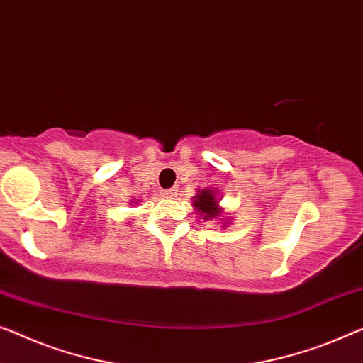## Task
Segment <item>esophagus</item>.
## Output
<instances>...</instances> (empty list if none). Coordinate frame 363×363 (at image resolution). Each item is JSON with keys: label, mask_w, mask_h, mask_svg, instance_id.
<instances>
[{"label": "esophagus", "mask_w": 363, "mask_h": 363, "mask_svg": "<svg viewBox=\"0 0 363 363\" xmlns=\"http://www.w3.org/2000/svg\"><path fill=\"white\" fill-rule=\"evenodd\" d=\"M162 194H164L165 198H175L178 194V188H169V190L162 191Z\"/></svg>", "instance_id": "34e87169"}]
</instances>
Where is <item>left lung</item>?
I'll list each match as a JSON object with an SVG mask.
<instances>
[{
  "label": "left lung",
  "instance_id": "8db88e82",
  "mask_svg": "<svg viewBox=\"0 0 363 363\" xmlns=\"http://www.w3.org/2000/svg\"><path fill=\"white\" fill-rule=\"evenodd\" d=\"M193 208L198 213L199 219L203 220H219L220 228H228L233 218L224 213V208H220V196L219 191L214 188H204V190H198V193L191 198Z\"/></svg>",
  "mask_w": 363,
  "mask_h": 363
}]
</instances>
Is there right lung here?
I'll return each mask as SVG.
<instances>
[{"instance_id":"obj_1","label":"right lung","mask_w":363,"mask_h":363,"mask_svg":"<svg viewBox=\"0 0 363 363\" xmlns=\"http://www.w3.org/2000/svg\"><path fill=\"white\" fill-rule=\"evenodd\" d=\"M130 203H134V201H130ZM134 204H138V201H135V203H134Z\"/></svg>"}]
</instances>
